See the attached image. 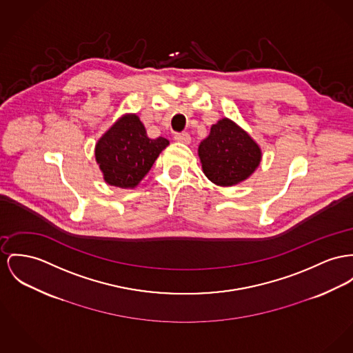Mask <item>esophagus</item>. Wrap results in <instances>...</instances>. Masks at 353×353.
<instances>
[{"instance_id":"1","label":"esophagus","mask_w":353,"mask_h":353,"mask_svg":"<svg viewBox=\"0 0 353 353\" xmlns=\"http://www.w3.org/2000/svg\"><path fill=\"white\" fill-rule=\"evenodd\" d=\"M174 139L176 141H179V143H185V144H188L190 141H191V138H190V135H188V132H178V134L174 135Z\"/></svg>"}]
</instances>
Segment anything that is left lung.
<instances>
[{
	"instance_id": "8db88e82",
	"label": "left lung",
	"mask_w": 353,
	"mask_h": 353,
	"mask_svg": "<svg viewBox=\"0 0 353 353\" xmlns=\"http://www.w3.org/2000/svg\"><path fill=\"white\" fill-rule=\"evenodd\" d=\"M198 152L203 172L219 186H233L245 181L261 162L256 141L229 119L212 125Z\"/></svg>"
}]
</instances>
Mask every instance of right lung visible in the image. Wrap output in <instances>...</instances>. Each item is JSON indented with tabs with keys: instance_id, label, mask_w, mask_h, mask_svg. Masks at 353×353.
Masks as SVG:
<instances>
[{
	"instance_id": "1",
	"label": "right lung",
	"mask_w": 353,
	"mask_h": 353,
	"mask_svg": "<svg viewBox=\"0 0 353 353\" xmlns=\"http://www.w3.org/2000/svg\"><path fill=\"white\" fill-rule=\"evenodd\" d=\"M167 145L165 138H147L139 118L127 115L97 141L94 155L108 185L135 188Z\"/></svg>"
}]
</instances>
